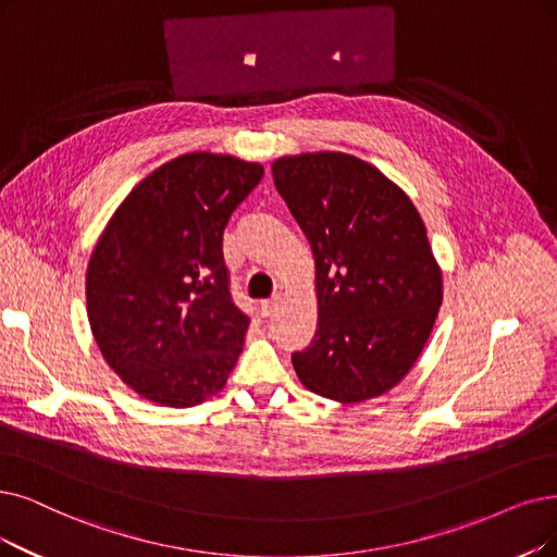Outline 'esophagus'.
<instances>
[{"label":"esophagus","instance_id":"34e87169","mask_svg":"<svg viewBox=\"0 0 557 557\" xmlns=\"http://www.w3.org/2000/svg\"><path fill=\"white\" fill-rule=\"evenodd\" d=\"M278 304H281V295H274L272 299H267V301H262V306H260V313H262V318H270L274 310L278 308Z\"/></svg>","mask_w":557,"mask_h":557}]
</instances>
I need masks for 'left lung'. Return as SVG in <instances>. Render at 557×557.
Masks as SVG:
<instances>
[{
	"label": "left lung",
	"mask_w": 557,
	"mask_h": 557,
	"mask_svg": "<svg viewBox=\"0 0 557 557\" xmlns=\"http://www.w3.org/2000/svg\"><path fill=\"white\" fill-rule=\"evenodd\" d=\"M274 185L315 258L318 329L293 354L301 384L354 405L405 380L443 301L441 267L411 198L347 152L272 164Z\"/></svg>",
	"instance_id": "obj_1"
}]
</instances>
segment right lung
Wrapping results in <instances>:
<instances>
[{"mask_svg": "<svg viewBox=\"0 0 557 557\" xmlns=\"http://www.w3.org/2000/svg\"><path fill=\"white\" fill-rule=\"evenodd\" d=\"M258 162L187 152L127 194L86 270V313L109 368L162 407L224 388L249 318L231 297L224 228L262 181Z\"/></svg>", "mask_w": 557, "mask_h": 557, "instance_id": "obj_1", "label": "right lung"}]
</instances>
